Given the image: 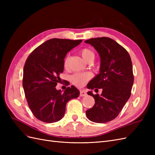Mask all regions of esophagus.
Returning <instances> with one entry per match:
<instances>
[{
	"mask_svg": "<svg viewBox=\"0 0 155 155\" xmlns=\"http://www.w3.org/2000/svg\"><path fill=\"white\" fill-rule=\"evenodd\" d=\"M79 96L83 97V96H87V93L85 91H84L83 90H80V94H79Z\"/></svg>",
	"mask_w": 155,
	"mask_h": 155,
	"instance_id": "1",
	"label": "esophagus"
}]
</instances>
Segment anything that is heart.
<instances>
[{"label": "heart", "instance_id": "1", "mask_svg": "<svg viewBox=\"0 0 155 155\" xmlns=\"http://www.w3.org/2000/svg\"><path fill=\"white\" fill-rule=\"evenodd\" d=\"M81 55L83 59L87 63L93 62L95 58V54L94 51L88 48H84L80 51ZM64 67L67 68L68 67V58H65L64 61ZM92 78L91 74L88 72H77L74 74L70 77V80L75 86L78 87H81L85 85V83L90 80Z\"/></svg>", "mask_w": 155, "mask_h": 155}]
</instances>
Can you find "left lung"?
Instances as JSON below:
<instances>
[{
  "label": "left lung",
  "mask_w": 155,
  "mask_h": 155,
  "mask_svg": "<svg viewBox=\"0 0 155 155\" xmlns=\"http://www.w3.org/2000/svg\"><path fill=\"white\" fill-rule=\"evenodd\" d=\"M97 50L101 58L100 74L88 83L87 88L101 94H88L95 100L86 111L88 119L95 123H106L115 119L131 94L134 82L130 55L122 46L109 37L92 38L85 41Z\"/></svg>",
  "instance_id": "obj_1"
}]
</instances>
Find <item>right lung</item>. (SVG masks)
I'll return each instance as SVG.
<instances>
[{"mask_svg": "<svg viewBox=\"0 0 155 155\" xmlns=\"http://www.w3.org/2000/svg\"><path fill=\"white\" fill-rule=\"evenodd\" d=\"M82 40L54 38L37 47L28 57L23 69L22 86L30 109L36 118L54 123L64 116L67 103L79 95L74 86L63 93L55 88L63 72L67 54Z\"/></svg>", "mask_w": 155, "mask_h": 155, "instance_id": "obj_1", "label": "right lung"}]
</instances>
